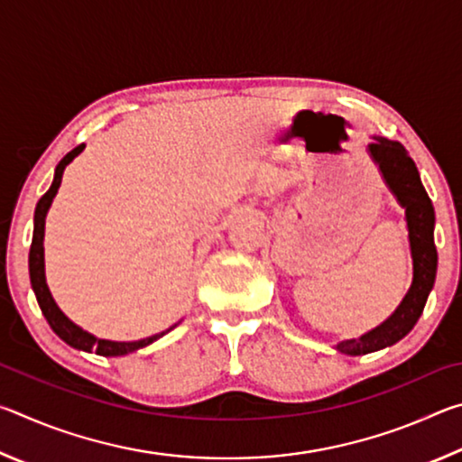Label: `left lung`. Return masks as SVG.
I'll list each match as a JSON object with an SVG mask.
<instances>
[{"label":"left lung","mask_w":462,"mask_h":462,"mask_svg":"<svg viewBox=\"0 0 462 462\" xmlns=\"http://www.w3.org/2000/svg\"><path fill=\"white\" fill-rule=\"evenodd\" d=\"M366 151H369L374 165L379 167L387 189L393 193L397 203L405 209L413 277L408 293L403 295L400 306L395 308L385 322L358 336V338L336 344L334 348L348 356L377 353L381 348L393 346L403 336H408L420 319L421 311H424L438 269V253L434 245V206L428 198L424 185H421L416 162L411 161V156L400 143L383 136H373V143Z\"/></svg>","instance_id":"8db88e82"}]
</instances>
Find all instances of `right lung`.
Wrapping results in <instances>:
<instances>
[{"label":"right lung","mask_w":462,"mask_h":462,"mask_svg":"<svg viewBox=\"0 0 462 462\" xmlns=\"http://www.w3.org/2000/svg\"><path fill=\"white\" fill-rule=\"evenodd\" d=\"M85 144H79L77 148H73L71 152L67 156H62L60 162L54 169V179L51 189L46 191L41 201L36 203L34 209V234H32V246H30V256H28V269H30V283H32L34 295L38 306H41L42 314L46 318V322L52 328V332L59 336L62 342H67L69 346H73L77 350H85V353H96L101 356H124L130 353H136V350L148 346L154 340H159L165 336L167 332L173 330L177 326H171L169 330L159 332L154 336H148V338L143 340H132V342H118V340H106V338H97L91 332L83 330L81 326H77L73 319H69L65 314H62L60 308L54 301V297L51 293L49 285H46V273H44V224H46V214L52 206L54 195H57L60 181H62V173L69 162H71L75 156H79L83 152Z\"/></svg>","instance_id":"right-lung-1"}]
</instances>
